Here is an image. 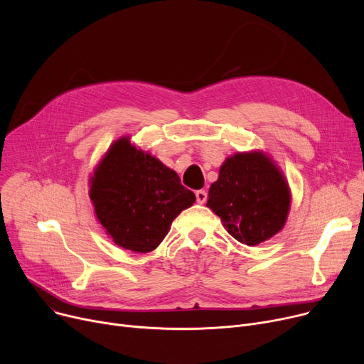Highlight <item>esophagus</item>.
Instances as JSON below:
<instances>
[{
  "instance_id": "esophagus-1",
  "label": "esophagus",
  "mask_w": 364,
  "mask_h": 364,
  "mask_svg": "<svg viewBox=\"0 0 364 364\" xmlns=\"http://www.w3.org/2000/svg\"><path fill=\"white\" fill-rule=\"evenodd\" d=\"M206 199H208L206 190H198V192H196V202L202 205V203H205V202H206Z\"/></svg>"
}]
</instances>
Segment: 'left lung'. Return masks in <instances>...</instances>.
Segmentation results:
<instances>
[{
	"instance_id": "8db88e82",
	"label": "left lung",
	"mask_w": 364,
	"mask_h": 364,
	"mask_svg": "<svg viewBox=\"0 0 364 364\" xmlns=\"http://www.w3.org/2000/svg\"><path fill=\"white\" fill-rule=\"evenodd\" d=\"M208 196L206 206L221 218L228 233L247 246L280 232L291 205L288 183L259 151L228 158Z\"/></svg>"
}]
</instances>
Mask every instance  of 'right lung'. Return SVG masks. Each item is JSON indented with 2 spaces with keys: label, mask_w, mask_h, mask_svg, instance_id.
Wrapping results in <instances>:
<instances>
[{
  "label": "right lung",
  "mask_w": 364,
  "mask_h": 364,
  "mask_svg": "<svg viewBox=\"0 0 364 364\" xmlns=\"http://www.w3.org/2000/svg\"><path fill=\"white\" fill-rule=\"evenodd\" d=\"M90 198L107 235L118 246L150 252L174 218L196 200L176 171L121 139L91 177Z\"/></svg>",
  "instance_id": "add662e5"
}]
</instances>
